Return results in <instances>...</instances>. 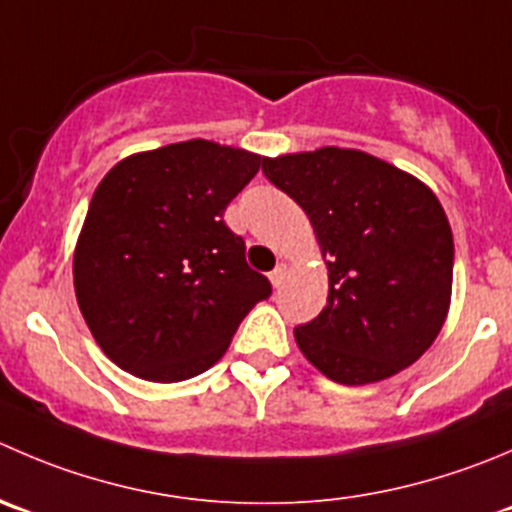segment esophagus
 I'll return each mask as SVG.
<instances>
[{
    "mask_svg": "<svg viewBox=\"0 0 512 512\" xmlns=\"http://www.w3.org/2000/svg\"><path fill=\"white\" fill-rule=\"evenodd\" d=\"M285 272H287V267H285V265H277L275 270L270 272V282H272V287H280V285H282V280H285Z\"/></svg>",
    "mask_w": 512,
    "mask_h": 512,
    "instance_id": "34e87169",
    "label": "esophagus"
}]
</instances>
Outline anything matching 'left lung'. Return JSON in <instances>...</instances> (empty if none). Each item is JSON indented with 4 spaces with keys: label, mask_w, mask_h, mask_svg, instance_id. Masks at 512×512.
Listing matches in <instances>:
<instances>
[{
    "label": "left lung",
    "mask_w": 512,
    "mask_h": 512,
    "mask_svg": "<svg viewBox=\"0 0 512 512\" xmlns=\"http://www.w3.org/2000/svg\"><path fill=\"white\" fill-rule=\"evenodd\" d=\"M267 180L310 217L330 270L327 305L295 327L302 355L340 385L413 365L438 337L453 285V232L438 197L357 150L262 160Z\"/></svg>",
    "instance_id": "left-lung-1"
}]
</instances>
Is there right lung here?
I'll use <instances>...</instances> for the list:
<instances>
[{
    "mask_svg": "<svg viewBox=\"0 0 512 512\" xmlns=\"http://www.w3.org/2000/svg\"><path fill=\"white\" fill-rule=\"evenodd\" d=\"M260 162L190 140L127 157L99 182L74 252V292L114 365L152 382L200 375L272 295L222 220Z\"/></svg>",
    "mask_w": 512,
    "mask_h": 512,
    "instance_id": "right-lung-1",
    "label": "right lung"
}]
</instances>
